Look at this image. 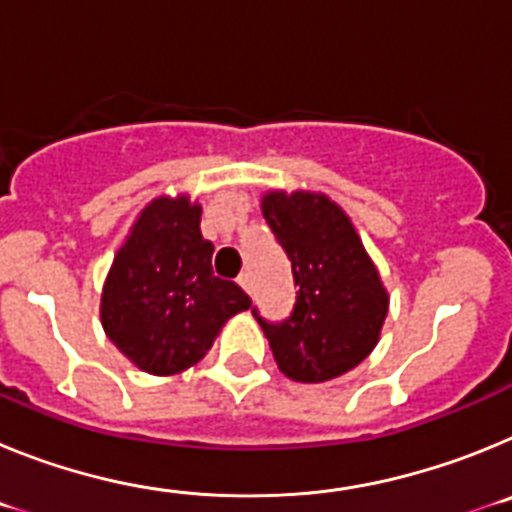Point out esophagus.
Segmentation results:
<instances>
[{
	"instance_id": "esophagus-1",
	"label": "esophagus",
	"mask_w": 512,
	"mask_h": 512,
	"mask_svg": "<svg viewBox=\"0 0 512 512\" xmlns=\"http://www.w3.org/2000/svg\"><path fill=\"white\" fill-rule=\"evenodd\" d=\"M238 284H241L246 292H251V274H248V271H243L241 277H238Z\"/></svg>"
}]
</instances>
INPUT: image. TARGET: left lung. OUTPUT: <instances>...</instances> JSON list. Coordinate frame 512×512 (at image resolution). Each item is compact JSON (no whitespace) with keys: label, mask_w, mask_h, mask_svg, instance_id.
I'll use <instances>...</instances> for the list:
<instances>
[{"label":"left lung","mask_w":512,"mask_h":512,"mask_svg":"<svg viewBox=\"0 0 512 512\" xmlns=\"http://www.w3.org/2000/svg\"><path fill=\"white\" fill-rule=\"evenodd\" d=\"M261 212L292 261L297 300L282 323L253 318L279 369L295 382H328L372 354L390 297L346 212L315 192H269Z\"/></svg>","instance_id":"1"}]
</instances>
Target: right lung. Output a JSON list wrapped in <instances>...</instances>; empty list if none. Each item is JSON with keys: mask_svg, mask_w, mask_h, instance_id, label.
<instances>
[{"mask_svg": "<svg viewBox=\"0 0 512 512\" xmlns=\"http://www.w3.org/2000/svg\"><path fill=\"white\" fill-rule=\"evenodd\" d=\"M202 207L187 194L158 197L115 253L102 289V328L140 372L169 377L210 351L220 328L251 297L212 274Z\"/></svg>", "mask_w": 512, "mask_h": 512, "instance_id": "obj_1", "label": "right lung"}]
</instances>
